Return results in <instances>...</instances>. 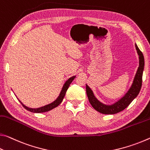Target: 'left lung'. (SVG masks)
<instances>
[{"mask_svg":"<svg viewBox=\"0 0 150 150\" xmlns=\"http://www.w3.org/2000/svg\"><path fill=\"white\" fill-rule=\"evenodd\" d=\"M136 48L139 56V67L137 68V72L135 75L134 79L132 83V86L128 91L118 101L114 103L112 105H105L102 102L98 101L96 98L94 96V93L90 87L86 84V94L88 98V100L92 106L100 113L104 114H115L120 112L123 111L126 108L130 103L133 101L138 95L140 91L142 84V75L144 68V57L142 52L137 47V45H135Z\"/></svg>","mask_w":150,"mask_h":150,"instance_id":"obj_1","label":"left lung"}]
</instances>
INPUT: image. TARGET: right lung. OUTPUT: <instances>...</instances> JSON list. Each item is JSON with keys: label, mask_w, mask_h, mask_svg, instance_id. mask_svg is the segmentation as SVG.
<instances>
[{"label": "right lung", "mask_w": 150, "mask_h": 150, "mask_svg": "<svg viewBox=\"0 0 150 150\" xmlns=\"http://www.w3.org/2000/svg\"><path fill=\"white\" fill-rule=\"evenodd\" d=\"M75 78H76L75 76H74L70 78L69 79L66 81V82H65V84H64L62 89L60 92V95H59V96L57 98V99H56L55 101H54L52 103H51V104L46 105H45V106L38 108H28V107L26 106V105H24L23 103L20 101L19 100H18L20 101V102L21 103V104L23 105V106L24 108L28 110V111H30L31 112L42 113V112H46L50 111V110H52L53 108H54L57 107L58 105H60V103L62 102V101L64 99V96L66 94V91H67L68 87H69L70 84L72 83V82Z\"/></svg>", "instance_id": "obj_1"}]
</instances>
